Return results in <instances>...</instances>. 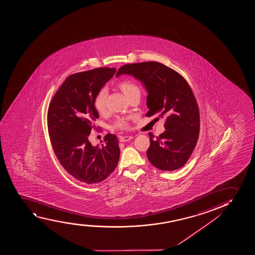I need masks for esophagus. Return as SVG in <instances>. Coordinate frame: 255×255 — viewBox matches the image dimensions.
Segmentation results:
<instances>
[{"mask_svg": "<svg viewBox=\"0 0 255 255\" xmlns=\"http://www.w3.org/2000/svg\"><path fill=\"white\" fill-rule=\"evenodd\" d=\"M132 137H133V136H131V135H125V136H120V141H121V142L128 141H129L130 139H132Z\"/></svg>", "mask_w": 255, "mask_h": 255, "instance_id": "1", "label": "esophagus"}]
</instances>
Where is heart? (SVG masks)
I'll use <instances>...</instances> for the list:
<instances>
[{
    "mask_svg": "<svg viewBox=\"0 0 255 255\" xmlns=\"http://www.w3.org/2000/svg\"><path fill=\"white\" fill-rule=\"evenodd\" d=\"M118 87L127 99H129L130 96L135 94H140V88L138 86L136 85V83L131 80H123L119 83ZM107 97V89H105V88L101 89L100 91L98 92L97 95H95V100H94V107L99 114H104L106 112ZM114 127L117 129L126 130V129H129V126L126 119L120 118L114 124Z\"/></svg>",
    "mask_w": 255,
    "mask_h": 255,
    "instance_id": "1",
    "label": "heart"
}]
</instances>
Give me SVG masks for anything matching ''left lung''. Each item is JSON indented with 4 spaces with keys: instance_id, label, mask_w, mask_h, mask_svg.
<instances>
[{
    "instance_id": "left-lung-1",
    "label": "left lung",
    "mask_w": 255,
    "mask_h": 255,
    "mask_svg": "<svg viewBox=\"0 0 255 255\" xmlns=\"http://www.w3.org/2000/svg\"><path fill=\"white\" fill-rule=\"evenodd\" d=\"M131 75L148 91L146 116L165 119L166 130L154 138L152 133L147 156L150 163L163 171H173L187 162L198 141L200 118L192 88L181 75L157 62L126 64L117 76Z\"/></svg>"
}]
</instances>
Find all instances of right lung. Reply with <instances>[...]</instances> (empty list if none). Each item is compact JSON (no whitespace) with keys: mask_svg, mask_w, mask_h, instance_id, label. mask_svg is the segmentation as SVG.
I'll use <instances>...</instances> for the list:
<instances>
[{"mask_svg":"<svg viewBox=\"0 0 255 255\" xmlns=\"http://www.w3.org/2000/svg\"><path fill=\"white\" fill-rule=\"evenodd\" d=\"M115 72V68L101 67L73 74L60 87L48 108V132L54 153L71 176L88 185L107 179L120 160L116 135L107 134L106 144L101 148L88 141L99 119L94 107L95 95Z\"/></svg>","mask_w":255,"mask_h":255,"instance_id":"obj_1","label":"right lung"}]
</instances>
